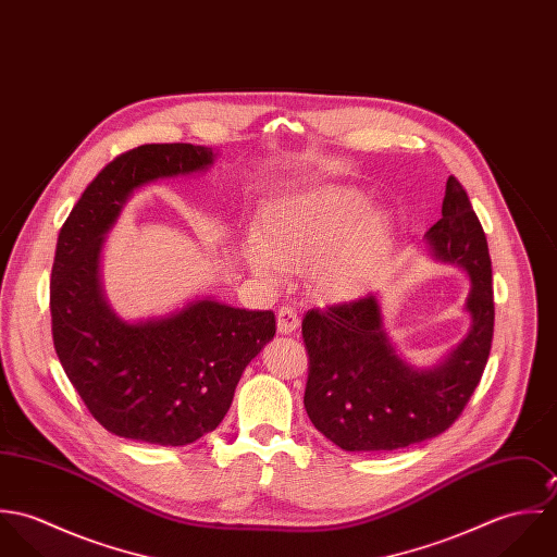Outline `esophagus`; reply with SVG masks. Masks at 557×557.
Returning <instances> with one entry per match:
<instances>
[{
	"label": "esophagus",
	"mask_w": 557,
	"mask_h": 557,
	"mask_svg": "<svg viewBox=\"0 0 557 557\" xmlns=\"http://www.w3.org/2000/svg\"><path fill=\"white\" fill-rule=\"evenodd\" d=\"M276 327L281 334H292L300 327V318H298V311L289 305L281 307L278 309V315H276Z\"/></svg>",
	"instance_id": "obj_1"
}]
</instances>
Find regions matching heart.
Here are the masks:
<instances>
[{
  "label": "heart",
  "mask_w": 557,
  "mask_h": 557,
  "mask_svg": "<svg viewBox=\"0 0 557 557\" xmlns=\"http://www.w3.org/2000/svg\"><path fill=\"white\" fill-rule=\"evenodd\" d=\"M351 188L323 186L278 206L248 248L257 274L309 270L313 289L334 300L356 298L375 281L391 242L384 214H367Z\"/></svg>",
  "instance_id": "obj_1"
}]
</instances>
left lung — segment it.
Returning a JSON list of instances; mask_svg holds the SVG:
<instances>
[{
	"mask_svg": "<svg viewBox=\"0 0 557 557\" xmlns=\"http://www.w3.org/2000/svg\"><path fill=\"white\" fill-rule=\"evenodd\" d=\"M435 257L470 272L468 338L431 371L407 367L391 345L375 296L311 309L302 319L309 356L305 407L330 442L349 453L397 450L448 431L474 395L493 341L488 246L461 182L450 175L442 219L426 232Z\"/></svg>",
	"mask_w": 557,
	"mask_h": 557,
	"instance_id": "left-lung-1",
	"label": "left lung"
}]
</instances>
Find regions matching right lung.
Masks as SVG:
<instances>
[{
    "label": "right lung",
    "mask_w": 557,
    "mask_h": 557,
    "mask_svg": "<svg viewBox=\"0 0 557 557\" xmlns=\"http://www.w3.org/2000/svg\"><path fill=\"white\" fill-rule=\"evenodd\" d=\"M214 152L146 144L111 160L60 230L51 270L58 358L87 411L109 433L186 446L225 418L246 364L272 341V311L199 300L177 315L126 323L104 305L98 255L128 195L159 177L206 169Z\"/></svg>",
    "instance_id": "add662e5"
}]
</instances>
